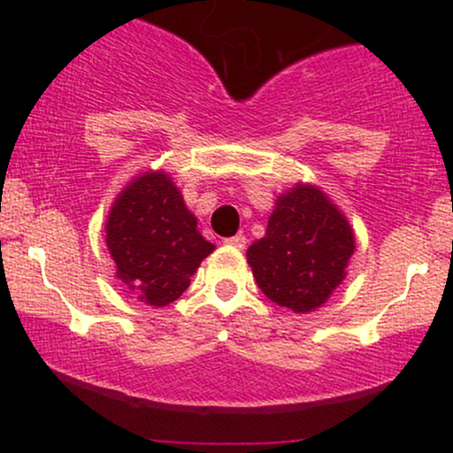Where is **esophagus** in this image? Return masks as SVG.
Here are the masks:
<instances>
[{"label": "esophagus", "mask_w": 453, "mask_h": 453, "mask_svg": "<svg viewBox=\"0 0 453 453\" xmlns=\"http://www.w3.org/2000/svg\"><path fill=\"white\" fill-rule=\"evenodd\" d=\"M226 244H230V247H236V249H244L247 247V236H244V234H236V236L226 238Z\"/></svg>", "instance_id": "obj_1"}]
</instances>
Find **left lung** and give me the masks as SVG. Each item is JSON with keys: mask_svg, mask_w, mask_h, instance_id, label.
Masks as SVG:
<instances>
[{"mask_svg": "<svg viewBox=\"0 0 453 453\" xmlns=\"http://www.w3.org/2000/svg\"><path fill=\"white\" fill-rule=\"evenodd\" d=\"M353 251V230L336 204L319 187L296 185L279 196L266 234L247 249V262L268 300L311 313L342 283Z\"/></svg>", "mask_w": 453, "mask_h": 453, "instance_id": "1", "label": "left lung"}]
</instances>
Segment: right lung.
Here are the masks:
<instances>
[{
    "label": "right lung",
    "instance_id": "add662e5",
    "mask_svg": "<svg viewBox=\"0 0 453 453\" xmlns=\"http://www.w3.org/2000/svg\"><path fill=\"white\" fill-rule=\"evenodd\" d=\"M106 247L117 277L150 306L174 303L202 259L215 251L165 173H142L117 196L106 221Z\"/></svg>",
    "mask_w": 453,
    "mask_h": 453
}]
</instances>
